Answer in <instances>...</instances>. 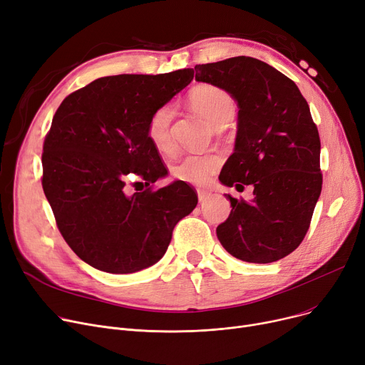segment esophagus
Wrapping results in <instances>:
<instances>
[{
  "label": "esophagus",
  "instance_id": "1",
  "mask_svg": "<svg viewBox=\"0 0 365 365\" xmlns=\"http://www.w3.org/2000/svg\"><path fill=\"white\" fill-rule=\"evenodd\" d=\"M210 196H212L210 191H207V190H197V197H199L200 203H205Z\"/></svg>",
  "mask_w": 365,
  "mask_h": 365
}]
</instances>
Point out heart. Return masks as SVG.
Returning <instances> with one entry per match:
<instances>
[{
    "instance_id": "obj_1",
    "label": "heart",
    "mask_w": 365,
    "mask_h": 365,
    "mask_svg": "<svg viewBox=\"0 0 365 365\" xmlns=\"http://www.w3.org/2000/svg\"><path fill=\"white\" fill-rule=\"evenodd\" d=\"M190 103L212 126L221 120L234 116L235 106L231 96L215 85H197L190 93ZM175 110L173 104L160 106L148 118L147 137L160 152H169L173 145L170 138V123H173ZM221 165L218 155H185L177 160L170 170L175 180L188 184H205L217 173Z\"/></svg>"
}]
</instances>
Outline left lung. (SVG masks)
I'll list each match as a JSON object with an SVG mask.
<instances>
[{"mask_svg": "<svg viewBox=\"0 0 365 365\" xmlns=\"http://www.w3.org/2000/svg\"><path fill=\"white\" fill-rule=\"evenodd\" d=\"M196 81L227 91L239 106L234 153L220 181L253 199L225 197L231 213L217 235L234 258L269 264L302 243L321 195L319 135L296 83L265 61L239 56L195 66Z\"/></svg>", "mask_w": 365, "mask_h": 365, "instance_id": "8db88e82", "label": "left lung"}]
</instances>
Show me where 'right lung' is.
Here are the masks:
<instances>
[{"mask_svg": "<svg viewBox=\"0 0 365 365\" xmlns=\"http://www.w3.org/2000/svg\"><path fill=\"white\" fill-rule=\"evenodd\" d=\"M195 71L118 75L63 100L42 153V188L63 239L88 265L131 274L165 255L174 227L197 205L187 182L153 190L166 177L147 122L192 81ZM134 176L143 191L125 195Z\"/></svg>", "mask_w": 365, "mask_h": 365, "instance_id": "obj_1", "label": "right lung"}]
</instances>
